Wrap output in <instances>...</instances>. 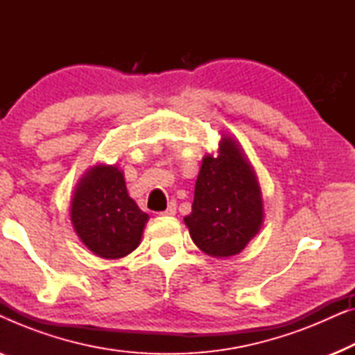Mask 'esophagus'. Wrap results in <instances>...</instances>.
<instances>
[{
  "label": "esophagus",
  "instance_id": "esophagus-1",
  "mask_svg": "<svg viewBox=\"0 0 355 355\" xmlns=\"http://www.w3.org/2000/svg\"><path fill=\"white\" fill-rule=\"evenodd\" d=\"M159 215H162V216H173V215H176V202H169V205H168L166 210L159 213Z\"/></svg>",
  "mask_w": 355,
  "mask_h": 355
}]
</instances>
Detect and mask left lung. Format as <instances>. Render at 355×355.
<instances>
[{
  "mask_svg": "<svg viewBox=\"0 0 355 355\" xmlns=\"http://www.w3.org/2000/svg\"><path fill=\"white\" fill-rule=\"evenodd\" d=\"M184 223L198 249L216 259L237 255L260 231L263 200L259 181L232 137H221L216 157H203L192 211Z\"/></svg>",
  "mask_w": 355,
  "mask_h": 355,
  "instance_id": "8db88e82",
  "label": "left lung"
}]
</instances>
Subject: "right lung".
I'll return each instance as SVG.
<instances>
[{
    "label": "right lung",
    "instance_id": "add662e5",
    "mask_svg": "<svg viewBox=\"0 0 355 355\" xmlns=\"http://www.w3.org/2000/svg\"><path fill=\"white\" fill-rule=\"evenodd\" d=\"M147 220V213L129 197L118 166L95 164L77 184L72 226L87 249L101 259H121L137 249Z\"/></svg>",
    "mask_w": 355,
    "mask_h": 355
}]
</instances>
